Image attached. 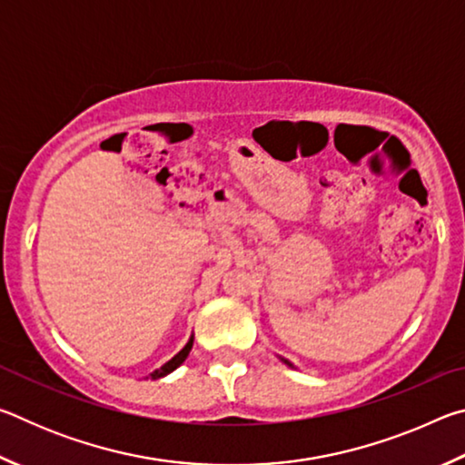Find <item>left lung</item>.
Segmentation results:
<instances>
[{
  "mask_svg": "<svg viewBox=\"0 0 465 465\" xmlns=\"http://www.w3.org/2000/svg\"><path fill=\"white\" fill-rule=\"evenodd\" d=\"M281 361H282V363H285V365H289V367H293V365H291V363H289V361H287V359H281Z\"/></svg>",
  "mask_w": 465,
  "mask_h": 465,
  "instance_id": "1",
  "label": "left lung"
}]
</instances>
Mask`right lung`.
Returning <instances> with one entry per match:
<instances>
[{"instance_id":"obj_1","label":"right lung","mask_w":465,"mask_h":465,"mask_svg":"<svg viewBox=\"0 0 465 465\" xmlns=\"http://www.w3.org/2000/svg\"><path fill=\"white\" fill-rule=\"evenodd\" d=\"M193 342H194V336H191L188 338V342L184 344V349L178 352V355H174L172 357L168 363H163L160 369H155L153 373H149V377H152V380H160V377H166L168 373H172L174 371V369H178L180 365L184 363L186 361V357H188V352H191V349H193Z\"/></svg>"}]
</instances>
